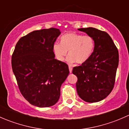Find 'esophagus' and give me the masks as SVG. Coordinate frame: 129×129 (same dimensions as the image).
I'll use <instances>...</instances> for the list:
<instances>
[{
  "label": "esophagus",
  "instance_id": "34e87169",
  "mask_svg": "<svg viewBox=\"0 0 129 129\" xmlns=\"http://www.w3.org/2000/svg\"><path fill=\"white\" fill-rule=\"evenodd\" d=\"M69 72H70V73H72V66H69Z\"/></svg>",
  "mask_w": 129,
  "mask_h": 129
}]
</instances>
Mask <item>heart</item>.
Masks as SVG:
<instances>
[{
  "mask_svg": "<svg viewBox=\"0 0 129 129\" xmlns=\"http://www.w3.org/2000/svg\"><path fill=\"white\" fill-rule=\"evenodd\" d=\"M60 41L54 43L52 47L55 58L60 62H63L69 53L68 63H83L90 58L94 49V40L89 35L68 32L61 37Z\"/></svg>",
  "mask_w": 129,
  "mask_h": 129,
  "instance_id": "obj_1",
  "label": "heart"
}]
</instances>
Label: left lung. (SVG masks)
Here are the masks:
<instances>
[{"instance_id": "left-lung-1", "label": "left lung", "mask_w": 129, "mask_h": 129, "mask_svg": "<svg viewBox=\"0 0 129 129\" xmlns=\"http://www.w3.org/2000/svg\"><path fill=\"white\" fill-rule=\"evenodd\" d=\"M78 29L93 38L94 49L86 62L73 68L72 73L78 79L77 92L85 102H99L106 98L114 88L119 52L107 32L93 27Z\"/></svg>"}]
</instances>
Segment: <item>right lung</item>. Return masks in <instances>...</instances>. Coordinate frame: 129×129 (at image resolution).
<instances>
[{
  "mask_svg": "<svg viewBox=\"0 0 129 129\" xmlns=\"http://www.w3.org/2000/svg\"><path fill=\"white\" fill-rule=\"evenodd\" d=\"M58 28L34 30L21 37L12 56L18 86L30 104L48 107L57 103L69 70L55 58L52 47L60 34Z\"/></svg>",
  "mask_w": 129,
  "mask_h": 129,
  "instance_id": "1",
  "label": "right lung"
}]
</instances>
